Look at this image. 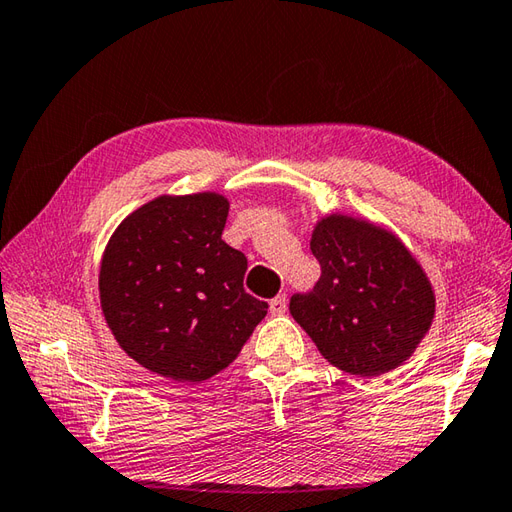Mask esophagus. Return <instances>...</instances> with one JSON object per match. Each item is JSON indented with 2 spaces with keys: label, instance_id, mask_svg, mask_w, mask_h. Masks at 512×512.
I'll return each mask as SVG.
<instances>
[{
  "label": "esophagus",
  "instance_id": "1",
  "mask_svg": "<svg viewBox=\"0 0 512 512\" xmlns=\"http://www.w3.org/2000/svg\"><path fill=\"white\" fill-rule=\"evenodd\" d=\"M286 308H288L286 295H277L275 299H270V315H284Z\"/></svg>",
  "mask_w": 512,
  "mask_h": 512
}]
</instances>
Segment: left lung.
<instances>
[{
  "mask_svg": "<svg viewBox=\"0 0 512 512\" xmlns=\"http://www.w3.org/2000/svg\"><path fill=\"white\" fill-rule=\"evenodd\" d=\"M310 250L322 277L290 297V315L319 353L359 377L402 366L435 317L422 264L390 230L342 213L319 219Z\"/></svg>",
  "mask_w": 512,
  "mask_h": 512,
  "instance_id": "8db88e82",
  "label": "left lung"
}]
</instances>
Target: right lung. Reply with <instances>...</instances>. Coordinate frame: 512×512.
Masks as SVG:
<instances>
[{
    "label": "right lung",
    "instance_id": "right-lung-1",
    "mask_svg": "<svg viewBox=\"0 0 512 512\" xmlns=\"http://www.w3.org/2000/svg\"><path fill=\"white\" fill-rule=\"evenodd\" d=\"M228 199L162 195L137 208L108 239L99 302L128 357L175 382L217 375L266 317L244 290L248 262L222 239Z\"/></svg>",
    "mask_w": 512,
    "mask_h": 512
}]
</instances>
